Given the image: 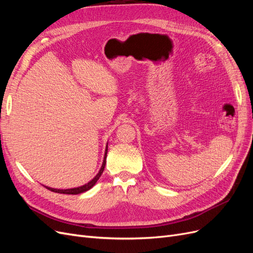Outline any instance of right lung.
<instances>
[{"instance_id": "right-lung-1", "label": "right lung", "mask_w": 253, "mask_h": 253, "mask_svg": "<svg viewBox=\"0 0 253 253\" xmlns=\"http://www.w3.org/2000/svg\"><path fill=\"white\" fill-rule=\"evenodd\" d=\"M106 154H108V145H106V149H105V155H104V159H103V164H102V167L100 171H99V173L95 176V177L91 179L90 181H88L87 183H85V185H83L81 187H78V188H73V189H65V190H61V189H53V188H49V187H46L48 190L52 191V192H56V193H62V194H80V193H83L85 192V191L89 190L91 187L95 186V183L97 182V180L99 179V177H100L103 170H104V166H105V162H106Z\"/></svg>"}]
</instances>
